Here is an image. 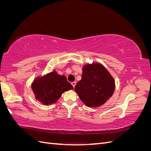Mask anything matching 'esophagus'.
<instances>
[{
	"mask_svg": "<svg viewBox=\"0 0 151 151\" xmlns=\"http://www.w3.org/2000/svg\"><path fill=\"white\" fill-rule=\"evenodd\" d=\"M71 84H72V86H73V88H75V86H76V82H73V83H71Z\"/></svg>",
	"mask_w": 151,
	"mask_h": 151,
	"instance_id": "1",
	"label": "esophagus"
}]
</instances>
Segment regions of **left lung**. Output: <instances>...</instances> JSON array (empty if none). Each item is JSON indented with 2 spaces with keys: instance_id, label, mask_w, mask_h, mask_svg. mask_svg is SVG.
Masks as SVG:
<instances>
[{
  "instance_id": "obj_1",
  "label": "left lung",
  "mask_w": 151,
  "mask_h": 151,
  "mask_svg": "<svg viewBox=\"0 0 151 151\" xmlns=\"http://www.w3.org/2000/svg\"><path fill=\"white\" fill-rule=\"evenodd\" d=\"M115 88V81L105 67L100 63H92L83 67L82 79L74 89L87 106L94 108L106 103Z\"/></svg>"
}]
</instances>
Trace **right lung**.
<instances>
[{
  "instance_id": "add662e5",
  "label": "right lung",
  "mask_w": 151,
  "mask_h": 151,
  "mask_svg": "<svg viewBox=\"0 0 151 151\" xmlns=\"http://www.w3.org/2000/svg\"><path fill=\"white\" fill-rule=\"evenodd\" d=\"M31 88L36 99L46 105L55 103L63 93L74 89L65 76L59 75L55 71L36 78Z\"/></svg>"
}]
</instances>
